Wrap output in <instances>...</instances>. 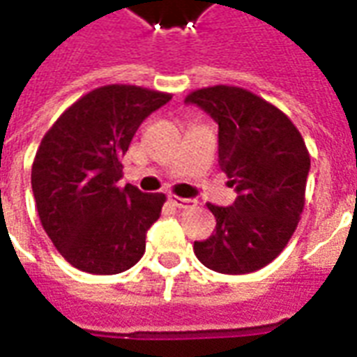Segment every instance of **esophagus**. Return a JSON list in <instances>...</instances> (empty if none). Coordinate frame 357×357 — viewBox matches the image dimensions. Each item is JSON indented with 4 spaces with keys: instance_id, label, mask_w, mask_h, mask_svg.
Here are the masks:
<instances>
[{
    "instance_id": "obj_1",
    "label": "esophagus",
    "mask_w": 357,
    "mask_h": 357,
    "mask_svg": "<svg viewBox=\"0 0 357 357\" xmlns=\"http://www.w3.org/2000/svg\"><path fill=\"white\" fill-rule=\"evenodd\" d=\"M170 202L174 206H178V208H183V210H187V208H195V206H197V200L183 199V197H176V195H170Z\"/></svg>"
}]
</instances>
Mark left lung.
<instances>
[{
  "mask_svg": "<svg viewBox=\"0 0 357 357\" xmlns=\"http://www.w3.org/2000/svg\"><path fill=\"white\" fill-rule=\"evenodd\" d=\"M185 102L219 125V165L238 192L229 208L208 202L215 229L195 242V255L215 273L259 271L286 248L305 208V139L286 113L240 86H206Z\"/></svg>",
  "mask_w": 357,
  "mask_h": 357,
  "instance_id": "left-lung-1",
  "label": "left lung"
}]
</instances>
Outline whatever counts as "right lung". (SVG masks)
I'll list each match as a JSON object with an SVG mask.
<instances>
[{
	"label": "right lung",
	"instance_id": "add662e5",
	"mask_svg": "<svg viewBox=\"0 0 357 357\" xmlns=\"http://www.w3.org/2000/svg\"><path fill=\"white\" fill-rule=\"evenodd\" d=\"M170 98L136 84L98 86L41 139L31 165L36 208L54 248L79 271L119 274L142 259L166 197L119 187V179L138 126Z\"/></svg>",
	"mask_w": 357,
	"mask_h": 357
}]
</instances>
